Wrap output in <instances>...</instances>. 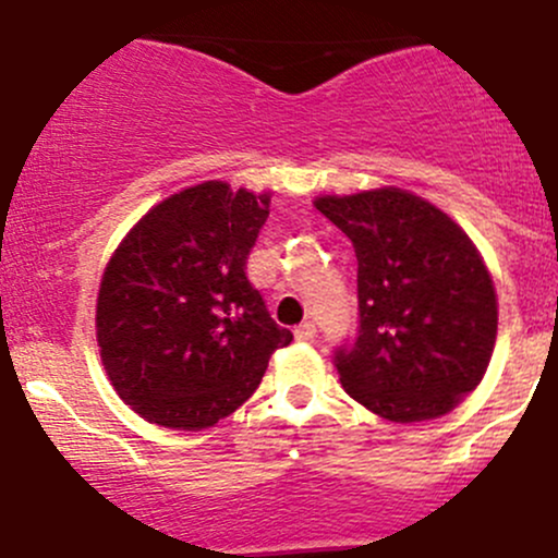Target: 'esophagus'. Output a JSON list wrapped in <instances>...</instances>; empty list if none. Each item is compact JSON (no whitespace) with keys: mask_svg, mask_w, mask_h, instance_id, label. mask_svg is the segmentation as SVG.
Here are the masks:
<instances>
[{"mask_svg":"<svg viewBox=\"0 0 558 558\" xmlns=\"http://www.w3.org/2000/svg\"><path fill=\"white\" fill-rule=\"evenodd\" d=\"M315 323H301L296 330H293V336H296V341H312L315 338Z\"/></svg>","mask_w":558,"mask_h":558,"instance_id":"1","label":"esophagus"}]
</instances>
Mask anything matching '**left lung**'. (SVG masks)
Listing matches in <instances>:
<instances>
[{"label":"left lung","mask_w":558,"mask_h":558,"mask_svg":"<svg viewBox=\"0 0 558 558\" xmlns=\"http://www.w3.org/2000/svg\"><path fill=\"white\" fill-rule=\"evenodd\" d=\"M356 252L360 330L336 351L343 390L390 422L444 417L483 380L498 330L493 278L446 213L393 189L317 196Z\"/></svg>","instance_id":"left-lung-1"}]
</instances>
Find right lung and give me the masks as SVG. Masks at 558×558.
<instances>
[{
	"label": "right lung",
	"instance_id": "add662e5",
	"mask_svg": "<svg viewBox=\"0 0 558 558\" xmlns=\"http://www.w3.org/2000/svg\"><path fill=\"white\" fill-rule=\"evenodd\" d=\"M267 215L270 194L204 181L151 207L107 262L96 299L101 364L151 425L213 427L293 341L246 278Z\"/></svg>",
	"mask_w": 558,
	"mask_h": 558
}]
</instances>
